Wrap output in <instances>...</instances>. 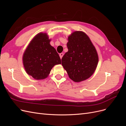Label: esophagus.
I'll return each mask as SVG.
<instances>
[{
    "label": "esophagus",
    "mask_w": 126,
    "mask_h": 126,
    "mask_svg": "<svg viewBox=\"0 0 126 126\" xmlns=\"http://www.w3.org/2000/svg\"><path fill=\"white\" fill-rule=\"evenodd\" d=\"M63 53H60V54H59V56H60L61 59L62 58V57H63Z\"/></svg>",
    "instance_id": "esophagus-1"
}]
</instances>
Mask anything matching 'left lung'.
<instances>
[{"instance_id":"8db88e82","label":"left lung","mask_w":126,"mask_h":126,"mask_svg":"<svg viewBox=\"0 0 126 126\" xmlns=\"http://www.w3.org/2000/svg\"><path fill=\"white\" fill-rule=\"evenodd\" d=\"M68 51L62 59V65L75 82L89 78L98 62L97 51L89 38L82 32H75L68 37Z\"/></svg>"}]
</instances>
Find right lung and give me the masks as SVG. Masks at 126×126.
Returning <instances> with one entry per match:
<instances>
[{"label": "right lung", "instance_id": "obj_1", "mask_svg": "<svg viewBox=\"0 0 126 126\" xmlns=\"http://www.w3.org/2000/svg\"><path fill=\"white\" fill-rule=\"evenodd\" d=\"M46 33L38 34L30 42L23 55V63L28 75L35 79L48 77L52 68L61 63L55 48L50 45Z\"/></svg>", "mask_w": 126, "mask_h": 126}]
</instances>
